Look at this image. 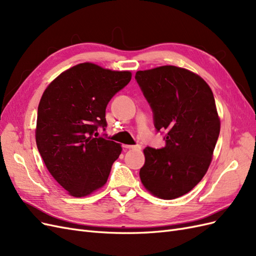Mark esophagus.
Segmentation results:
<instances>
[{
	"instance_id": "obj_1",
	"label": "esophagus",
	"mask_w": 256,
	"mask_h": 256,
	"mask_svg": "<svg viewBox=\"0 0 256 256\" xmlns=\"http://www.w3.org/2000/svg\"><path fill=\"white\" fill-rule=\"evenodd\" d=\"M126 150H140L142 148L141 145H124Z\"/></svg>"
}]
</instances>
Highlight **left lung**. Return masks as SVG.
<instances>
[{"label": "left lung", "instance_id": "left-lung-1", "mask_svg": "<svg viewBox=\"0 0 256 256\" xmlns=\"http://www.w3.org/2000/svg\"><path fill=\"white\" fill-rule=\"evenodd\" d=\"M136 80L152 111L166 146L144 150V187L164 200L191 191L206 174L220 134V120L208 84L187 69L161 66L138 72Z\"/></svg>", "mask_w": 256, "mask_h": 256}]
</instances>
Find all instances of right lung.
<instances>
[{"label":"right lung","mask_w":256,"mask_h":256,"mask_svg":"<svg viewBox=\"0 0 256 256\" xmlns=\"http://www.w3.org/2000/svg\"><path fill=\"white\" fill-rule=\"evenodd\" d=\"M130 80L129 72L83 63L60 74L44 92L37 148L54 180L72 196L102 188L120 157V145L98 136L97 130H106V106Z\"/></svg>","instance_id":"right-lung-1"}]
</instances>
